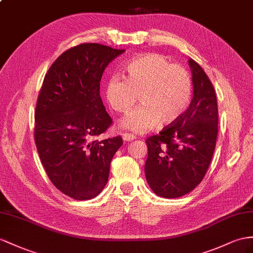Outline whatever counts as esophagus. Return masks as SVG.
Instances as JSON below:
<instances>
[{
	"instance_id": "esophagus-1",
	"label": "esophagus",
	"mask_w": 253,
	"mask_h": 253,
	"mask_svg": "<svg viewBox=\"0 0 253 253\" xmlns=\"http://www.w3.org/2000/svg\"><path fill=\"white\" fill-rule=\"evenodd\" d=\"M123 139H124V141H127V142H130L132 140L135 139V137L133 134L131 133H128V132H124L123 133Z\"/></svg>"
}]
</instances>
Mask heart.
Instances as JSON below:
<instances>
[{
  "label": "heart",
  "mask_w": 253,
  "mask_h": 253,
  "mask_svg": "<svg viewBox=\"0 0 253 253\" xmlns=\"http://www.w3.org/2000/svg\"><path fill=\"white\" fill-rule=\"evenodd\" d=\"M126 77L113 76L106 84V98L115 112L127 113L121 126L135 133L151 130L158 124L176 122L189 106L192 82L188 71L172 64L163 54L148 53L128 62Z\"/></svg>",
  "instance_id": "b5f03b06"
}]
</instances>
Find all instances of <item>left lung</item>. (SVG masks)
Returning a JSON list of instances; mask_svg holds the SVG:
<instances>
[{"mask_svg":"<svg viewBox=\"0 0 253 253\" xmlns=\"http://www.w3.org/2000/svg\"><path fill=\"white\" fill-rule=\"evenodd\" d=\"M193 98L189 108L158 134L150 135L145 176L159 197L175 199L202 182L215 151L218 106L215 88L203 68L189 60Z\"/></svg>","mask_w":253,"mask_h":253,"instance_id":"obj_1","label":"left lung"}]
</instances>
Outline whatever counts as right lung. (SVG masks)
<instances>
[{
    "label": "right lung",
    "mask_w": 253,
    "mask_h": 253,
    "mask_svg": "<svg viewBox=\"0 0 253 253\" xmlns=\"http://www.w3.org/2000/svg\"><path fill=\"white\" fill-rule=\"evenodd\" d=\"M123 52L95 42L70 48L51 65L38 94V155L51 183L75 200L93 199L105 188L123 144L121 135L96 139L113 123L99 93L103 70Z\"/></svg>",
    "instance_id": "right-lung-1"
}]
</instances>
